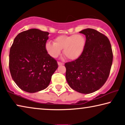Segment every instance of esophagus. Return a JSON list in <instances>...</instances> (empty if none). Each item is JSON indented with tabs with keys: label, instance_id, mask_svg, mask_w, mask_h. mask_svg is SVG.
<instances>
[{
	"label": "esophagus",
	"instance_id": "1",
	"mask_svg": "<svg viewBox=\"0 0 125 125\" xmlns=\"http://www.w3.org/2000/svg\"><path fill=\"white\" fill-rule=\"evenodd\" d=\"M57 64H58V65H59V66H60V65H64V64H63L62 62H57Z\"/></svg>",
	"mask_w": 125,
	"mask_h": 125
}]
</instances>
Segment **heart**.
Returning <instances> with one entry per match:
<instances>
[{"label": "heart", "mask_w": 125, "mask_h": 125, "mask_svg": "<svg viewBox=\"0 0 125 125\" xmlns=\"http://www.w3.org/2000/svg\"><path fill=\"white\" fill-rule=\"evenodd\" d=\"M86 40L82 34L70 36L62 35L56 37L53 42H48L46 49L52 57H57L60 54L61 49L67 59L74 60L78 59L83 52L85 47Z\"/></svg>", "instance_id": "b5f03b06"}]
</instances>
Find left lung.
<instances>
[{"label": "left lung", "mask_w": 125, "mask_h": 125, "mask_svg": "<svg viewBox=\"0 0 125 125\" xmlns=\"http://www.w3.org/2000/svg\"><path fill=\"white\" fill-rule=\"evenodd\" d=\"M86 37L83 52L75 60L65 64L69 86L79 93L89 94L100 89L108 79L113 61L109 40L92 28L79 32Z\"/></svg>", "instance_id": "left-lung-1"}]
</instances>
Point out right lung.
Masks as SVG:
<instances>
[{
	"instance_id": "right-lung-1",
	"label": "right lung",
	"mask_w": 125,
	"mask_h": 125,
	"mask_svg": "<svg viewBox=\"0 0 125 125\" xmlns=\"http://www.w3.org/2000/svg\"><path fill=\"white\" fill-rule=\"evenodd\" d=\"M49 33L36 28L25 31L14 38L9 52V70L13 80L25 92L35 93L49 86L58 68L46 49Z\"/></svg>"
}]
</instances>
